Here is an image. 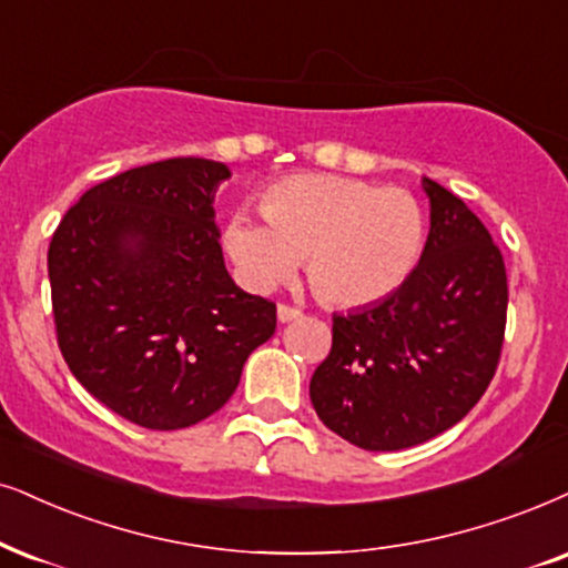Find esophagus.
Returning a JSON list of instances; mask_svg holds the SVG:
<instances>
[{
	"instance_id": "esophagus-1",
	"label": "esophagus",
	"mask_w": 568,
	"mask_h": 568,
	"mask_svg": "<svg viewBox=\"0 0 568 568\" xmlns=\"http://www.w3.org/2000/svg\"><path fill=\"white\" fill-rule=\"evenodd\" d=\"M298 317H304V314H301V308H293V306H288V304H280L277 306V320L283 322H293V320H298Z\"/></svg>"
}]
</instances>
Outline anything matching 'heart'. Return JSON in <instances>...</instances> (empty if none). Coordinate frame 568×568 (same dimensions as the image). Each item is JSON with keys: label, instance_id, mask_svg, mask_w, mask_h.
Masks as SVG:
<instances>
[{"label": "heart", "instance_id": "heart-1", "mask_svg": "<svg viewBox=\"0 0 568 568\" xmlns=\"http://www.w3.org/2000/svg\"><path fill=\"white\" fill-rule=\"evenodd\" d=\"M260 210L264 222L239 212L222 231V246L251 291H272L304 260L322 301L377 304L412 277L425 248V210L396 185L293 175L264 191Z\"/></svg>", "mask_w": 568, "mask_h": 568}]
</instances>
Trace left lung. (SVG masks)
I'll return each instance as SVG.
<instances>
[{"label":"left lung","mask_w":568,"mask_h":568,"mask_svg":"<svg viewBox=\"0 0 568 568\" xmlns=\"http://www.w3.org/2000/svg\"><path fill=\"white\" fill-rule=\"evenodd\" d=\"M429 235L412 277L333 317V348L308 396L325 427L364 450H400L462 422L504 346V256L462 199L422 178Z\"/></svg>","instance_id":"8db88e82"}]
</instances>
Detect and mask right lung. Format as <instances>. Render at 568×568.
Segmentation results:
<instances>
[{"label":"right lung","mask_w":568,"mask_h":568,"mask_svg":"<svg viewBox=\"0 0 568 568\" xmlns=\"http://www.w3.org/2000/svg\"><path fill=\"white\" fill-rule=\"evenodd\" d=\"M227 164L178 156L93 185L49 243L57 343L123 419L183 429L227 404L275 335V304L233 283L214 193Z\"/></svg>","instance_id":"add662e5"}]
</instances>
